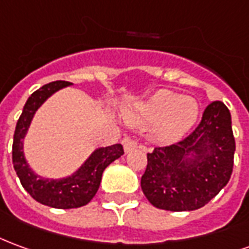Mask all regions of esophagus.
<instances>
[{
  "instance_id": "1",
  "label": "esophagus",
  "mask_w": 249,
  "mask_h": 249,
  "mask_svg": "<svg viewBox=\"0 0 249 249\" xmlns=\"http://www.w3.org/2000/svg\"><path fill=\"white\" fill-rule=\"evenodd\" d=\"M123 144H124L125 152H130L132 149L137 148V145H139V142H137L136 140H132V139H129V137H126V139H124V142H123Z\"/></svg>"
}]
</instances>
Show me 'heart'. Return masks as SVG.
I'll use <instances>...</instances> for the list:
<instances>
[{"label":"heart","instance_id":"1","mask_svg":"<svg viewBox=\"0 0 249 249\" xmlns=\"http://www.w3.org/2000/svg\"><path fill=\"white\" fill-rule=\"evenodd\" d=\"M198 104L170 90H160L129 113V120L140 126L159 125V137L171 142L185 135L198 119Z\"/></svg>","mask_w":249,"mask_h":249}]
</instances>
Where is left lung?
Listing matches in <instances>:
<instances>
[{
	"instance_id": "8db88e82",
	"label": "left lung",
	"mask_w": 249,
	"mask_h": 249,
	"mask_svg": "<svg viewBox=\"0 0 249 249\" xmlns=\"http://www.w3.org/2000/svg\"><path fill=\"white\" fill-rule=\"evenodd\" d=\"M234 149L229 109L221 101H213L190 135L171 145L155 147L147 154L142 193L158 209H199L229 182ZM190 152L197 155V160H185Z\"/></svg>"
}]
</instances>
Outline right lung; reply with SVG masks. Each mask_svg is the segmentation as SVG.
Segmentation results:
<instances>
[{"label":"right lung","mask_w":249,"mask_h":249,"mask_svg":"<svg viewBox=\"0 0 249 249\" xmlns=\"http://www.w3.org/2000/svg\"><path fill=\"white\" fill-rule=\"evenodd\" d=\"M69 85L70 82L66 81H55V82L47 83L32 93V95L25 102L21 116L17 121L15 136H13V147H12L13 167L22 187L29 193V196L35 201L56 209H74L90 202L100 187L104 170L124 154V148L121 144L95 149L93 155L85 161V164L72 177L60 180H51V179L37 177L28 167L22 152V139L27 133L31 120L34 117L35 112L37 110V107L50 95Z\"/></svg>","instance_id":"obj_1"}]
</instances>
